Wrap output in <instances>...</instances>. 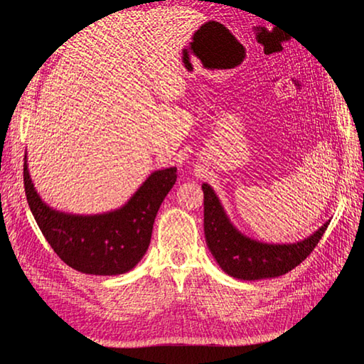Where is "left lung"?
Instances as JSON below:
<instances>
[{
    "instance_id": "obj_1",
    "label": "left lung",
    "mask_w": 364,
    "mask_h": 364,
    "mask_svg": "<svg viewBox=\"0 0 364 364\" xmlns=\"http://www.w3.org/2000/svg\"><path fill=\"white\" fill-rule=\"evenodd\" d=\"M206 246L229 277L241 281L278 278L310 255L326 230L329 220L311 235L294 243H267L246 235L230 222L211 185L202 183Z\"/></svg>"
}]
</instances>
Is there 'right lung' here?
<instances>
[{"mask_svg":"<svg viewBox=\"0 0 364 364\" xmlns=\"http://www.w3.org/2000/svg\"><path fill=\"white\" fill-rule=\"evenodd\" d=\"M176 182V167L155 170L117 209L100 214L59 211L42 200L24 156V186L30 211L58 257L77 272L114 277L130 272L149 249L153 223Z\"/></svg>","mask_w":364,"mask_h":364,"instance_id":"1","label":"right lung"}]
</instances>
